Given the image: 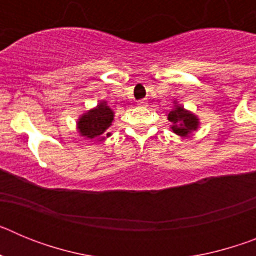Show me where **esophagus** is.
Masks as SVG:
<instances>
[{
    "label": "esophagus",
    "mask_w": 256,
    "mask_h": 256,
    "mask_svg": "<svg viewBox=\"0 0 256 256\" xmlns=\"http://www.w3.org/2000/svg\"><path fill=\"white\" fill-rule=\"evenodd\" d=\"M138 105H140V106H146V105H148V101H146V100L138 101Z\"/></svg>",
    "instance_id": "34e87169"
}]
</instances>
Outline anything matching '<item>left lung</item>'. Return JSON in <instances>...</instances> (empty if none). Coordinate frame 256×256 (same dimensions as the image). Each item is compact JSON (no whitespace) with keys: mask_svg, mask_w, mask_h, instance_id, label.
Segmentation results:
<instances>
[{"mask_svg":"<svg viewBox=\"0 0 256 256\" xmlns=\"http://www.w3.org/2000/svg\"><path fill=\"white\" fill-rule=\"evenodd\" d=\"M168 120L172 123V130L180 137H187L190 132L196 130L198 126V118L184 110L183 106H176V108L169 112Z\"/></svg>","mask_w":256,"mask_h":256,"instance_id":"1","label":"left lung"}]
</instances>
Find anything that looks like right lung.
Returning a JSON list of instances; mask_svg holds the SVG:
<instances>
[{
    "mask_svg": "<svg viewBox=\"0 0 256 256\" xmlns=\"http://www.w3.org/2000/svg\"><path fill=\"white\" fill-rule=\"evenodd\" d=\"M114 120V112L106 102H100L94 108L83 114L78 120V130L80 134L87 138H101L102 141L106 136L108 137L110 132H108V126H112Z\"/></svg>",
    "mask_w": 256,
    "mask_h": 256,
    "instance_id": "obj_1",
    "label": "right lung"
}]
</instances>
